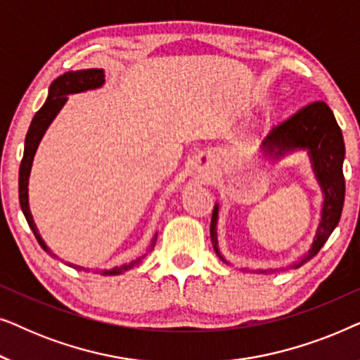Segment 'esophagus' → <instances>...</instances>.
<instances>
[{
  "mask_svg": "<svg viewBox=\"0 0 360 360\" xmlns=\"http://www.w3.org/2000/svg\"><path fill=\"white\" fill-rule=\"evenodd\" d=\"M200 170H208V169H206V167H200Z\"/></svg>",
  "mask_w": 360,
  "mask_h": 360,
  "instance_id": "esophagus-1",
  "label": "esophagus"
}]
</instances>
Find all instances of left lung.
Masks as SVG:
<instances>
[{
    "label": "left lung",
    "mask_w": 360,
    "mask_h": 360,
    "mask_svg": "<svg viewBox=\"0 0 360 360\" xmlns=\"http://www.w3.org/2000/svg\"><path fill=\"white\" fill-rule=\"evenodd\" d=\"M265 149L275 157L283 155V152L292 149H308L311 157L313 169L316 172L319 185L324 191L323 214L319 221L316 236L304 260L319 252L324 243L336 228L341 219L344 195H346V180L342 174L344 162V139L341 127L338 126L331 108L324 101H313L300 110L287 120L280 122L265 137ZM216 219H218V205H214L211 216L210 236L213 248L219 255L218 238H216ZM297 265V267H298Z\"/></svg>",
    "instance_id": "8db88e82"
}]
</instances>
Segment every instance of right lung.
<instances>
[{
  "mask_svg": "<svg viewBox=\"0 0 360 360\" xmlns=\"http://www.w3.org/2000/svg\"><path fill=\"white\" fill-rule=\"evenodd\" d=\"M103 83H105V75H103V70H100V68H90V70H77V72L63 73V75L58 77L57 80H53V83L51 85V90H49L47 101L44 103V106L41 108V110L34 115L31 126H29V131L26 136V144H24V155L21 160V167H19V203H21V210H22L24 216H26L29 228L32 229V233H34V236H36V239L39 240V244H41V248L51 255H53V254L51 252V249L47 248L46 243L41 239V236H39L36 224H34V221H32L31 211H29V203H27V184H29V174H31L34 154H36V149H37L39 142H41V139H42L44 132H46V129L52 122L53 117L57 116V112L60 111L63 103L67 101V95H70V93H80V91L91 90V88L101 86ZM155 240H157V234H155L154 240H152L149 252H152V249H154ZM144 257L132 260V262L127 265H121V267L106 270V272H103V274L120 275L122 272H126V270L139 265ZM75 267L82 269V267H78V265H75Z\"/></svg>",
  "mask_w": 360,
  "mask_h": 360,
  "instance_id": "right-lung-1",
  "label": "right lung"
}]
</instances>
